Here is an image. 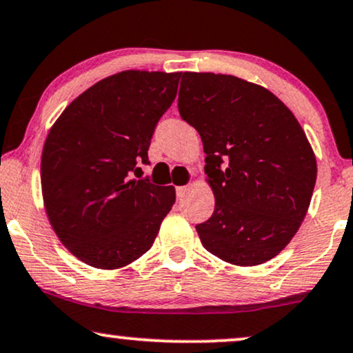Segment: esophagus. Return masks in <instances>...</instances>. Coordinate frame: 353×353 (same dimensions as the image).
Returning a JSON list of instances; mask_svg holds the SVG:
<instances>
[{
	"mask_svg": "<svg viewBox=\"0 0 353 353\" xmlns=\"http://www.w3.org/2000/svg\"><path fill=\"white\" fill-rule=\"evenodd\" d=\"M188 189H189L188 185H181V188H177V189H176V194H177V197H179V199H181V197H184V194L188 192Z\"/></svg>",
	"mask_w": 353,
	"mask_h": 353,
	"instance_id": "obj_1",
	"label": "esophagus"
}]
</instances>
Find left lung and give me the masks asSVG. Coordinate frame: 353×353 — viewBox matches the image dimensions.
<instances>
[{"label":"left lung","instance_id":"8db88e82","mask_svg":"<svg viewBox=\"0 0 353 353\" xmlns=\"http://www.w3.org/2000/svg\"><path fill=\"white\" fill-rule=\"evenodd\" d=\"M177 107L199 131L215 195L195 225L220 260L254 266L290 243L311 203L316 156L291 110L256 83L233 75L184 72Z\"/></svg>","mask_w":353,"mask_h":353}]
</instances>
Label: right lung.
Instances as JSON below:
<instances>
[{
  "instance_id": "add662e5",
  "label": "right lung",
  "mask_w": 353,
  "mask_h": 353,
  "mask_svg": "<svg viewBox=\"0 0 353 353\" xmlns=\"http://www.w3.org/2000/svg\"><path fill=\"white\" fill-rule=\"evenodd\" d=\"M181 72L125 70L85 90L50 128L41 159L46 212L87 265L117 270L143 256L176 202L172 185L130 179L148 164L156 125Z\"/></svg>"
}]
</instances>
